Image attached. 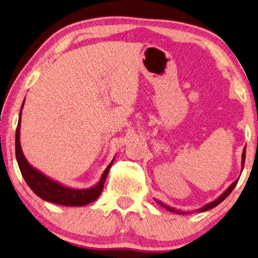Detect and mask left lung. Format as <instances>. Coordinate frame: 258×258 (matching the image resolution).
<instances>
[{
	"label": "left lung",
	"instance_id": "obj_1",
	"mask_svg": "<svg viewBox=\"0 0 258 258\" xmlns=\"http://www.w3.org/2000/svg\"><path fill=\"white\" fill-rule=\"evenodd\" d=\"M244 159H246V147H244L243 149V151H242V155H241V172H242V169H243V166H244ZM238 180L239 179H236V180H234L233 183H232L229 187H227L224 192H223L221 196H219L216 200H214V201H212V202H209V204H207V205H205L204 207H201V208H199L197 210V212H200V213H204V212H207V210H209V209H213V208H215V207L216 206H218L219 204H221L222 201H224L227 197L230 196V193L233 191V188L235 187V185H236V183H238ZM155 201L158 202V204L160 205V206H162L163 208H166V209H168L169 212H171V213H176V214H179V215H185V214H191V212H183V210H179V209H176V208H174V207H169V206H167L166 204H163V202H161V201H159V200H157L155 199Z\"/></svg>",
	"mask_w": 258,
	"mask_h": 258
}]
</instances>
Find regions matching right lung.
<instances>
[{
    "instance_id": "1",
    "label": "right lung",
    "mask_w": 258,
    "mask_h": 258,
    "mask_svg": "<svg viewBox=\"0 0 258 258\" xmlns=\"http://www.w3.org/2000/svg\"><path fill=\"white\" fill-rule=\"evenodd\" d=\"M24 103L25 100L23 101L22 108H20L19 121L16 130V159L24 179L28 186L41 199L48 202H52V204L56 205L80 207L94 202L100 196L101 191H103L105 180H106L107 174L115 158H113L111 163L105 169L98 183L89 188H72L66 186V185H62L57 180L50 178V177L40 171L39 169L34 168L27 161L23 153L22 145H20V122H22V111L24 107Z\"/></svg>"
}]
</instances>
